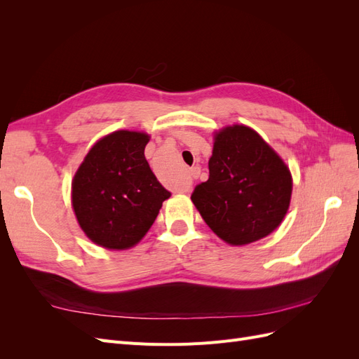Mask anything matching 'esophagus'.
<instances>
[{"label":"esophagus","mask_w":359,"mask_h":359,"mask_svg":"<svg viewBox=\"0 0 359 359\" xmlns=\"http://www.w3.org/2000/svg\"><path fill=\"white\" fill-rule=\"evenodd\" d=\"M191 177H193V178H196V173H194V172H191Z\"/></svg>","instance_id":"1"}]
</instances>
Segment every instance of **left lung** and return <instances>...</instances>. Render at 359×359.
<instances>
[{
	"mask_svg": "<svg viewBox=\"0 0 359 359\" xmlns=\"http://www.w3.org/2000/svg\"><path fill=\"white\" fill-rule=\"evenodd\" d=\"M210 178L191 201L211 231L231 245H245L276 231L289 210L292 175L286 163L245 126L214 136Z\"/></svg>",
	"mask_w": 359,
	"mask_h": 359,
	"instance_id": "8db88e82",
	"label": "left lung"
}]
</instances>
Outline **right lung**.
Wrapping results in <instances>:
<instances>
[{"label": "right lung", "instance_id": "obj_1", "mask_svg": "<svg viewBox=\"0 0 359 359\" xmlns=\"http://www.w3.org/2000/svg\"><path fill=\"white\" fill-rule=\"evenodd\" d=\"M148 142L147 133L118 130L95 142L76 172L72 205L82 231L97 245H136L170 198L145 158Z\"/></svg>", "mask_w": 359, "mask_h": 359}]
</instances>
